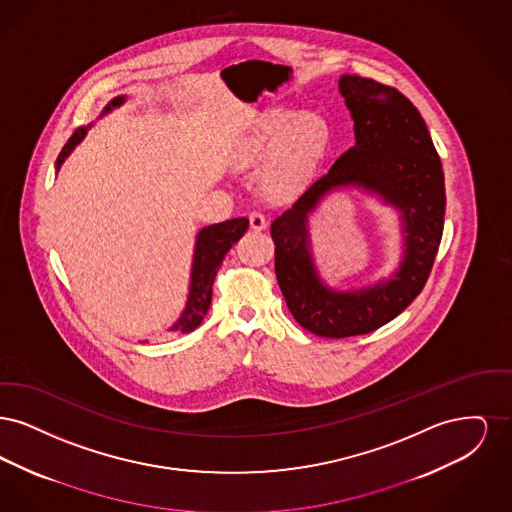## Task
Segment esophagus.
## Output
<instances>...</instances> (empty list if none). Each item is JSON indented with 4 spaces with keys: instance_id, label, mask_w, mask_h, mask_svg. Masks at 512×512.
<instances>
[{
    "instance_id": "34e87169",
    "label": "esophagus",
    "mask_w": 512,
    "mask_h": 512,
    "mask_svg": "<svg viewBox=\"0 0 512 512\" xmlns=\"http://www.w3.org/2000/svg\"><path fill=\"white\" fill-rule=\"evenodd\" d=\"M249 226H251V230H255V232L265 230V228H267L265 215H261V213H251V215H249Z\"/></svg>"
}]
</instances>
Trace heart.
Wrapping results in <instances>:
<instances>
[{
    "label": "heart",
    "mask_w": 512,
    "mask_h": 512,
    "mask_svg": "<svg viewBox=\"0 0 512 512\" xmlns=\"http://www.w3.org/2000/svg\"><path fill=\"white\" fill-rule=\"evenodd\" d=\"M330 128L317 113L268 109L257 115L242 144L240 157L249 165H272L265 178L268 195L284 199L297 194L317 167Z\"/></svg>",
    "instance_id": "obj_1"
}]
</instances>
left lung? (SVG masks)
Returning a JSON list of instances; mask_svg holds the SVG:
<instances>
[{
    "label": "left lung",
    "instance_id": "1",
    "mask_svg": "<svg viewBox=\"0 0 512 512\" xmlns=\"http://www.w3.org/2000/svg\"><path fill=\"white\" fill-rule=\"evenodd\" d=\"M340 94L351 111L355 146L270 224L274 270L293 318L322 338L378 330L422 292L438 255L445 217V182L438 151L418 109L399 90L343 74ZM359 187L402 213L404 261L386 281L338 293L317 274L308 215L328 193Z\"/></svg>",
    "mask_w": 512,
    "mask_h": 512
}]
</instances>
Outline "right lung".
I'll list each match as a JSON object with an SVG mask.
<instances>
[{"label": "right lung", "instance_id": "add662e5", "mask_svg": "<svg viewBox=\"0 0 512 512\" xmlns=\"http://www.w3.org/2000/svg\"><path fill=\"white\" fill-rule=\"evenodd\" d=\"M122 103H124V96L111 99L101 115L109 113L115 107H121ZM90 126L92 124L80 126L69 138V142L63 146L59 157H57V171L61 169L63 161L73 153L74 147L84 140L86 130ZM247 226H249V220L242 217V219H230L219 222V224H211L197 232L188 301H186V307H184L180 318L169 328L171 334H188L203 322V317L207 315V311L211 307L213 282H215L220 263H222L224 255L230 251V247L238 244V240L244 236Z\"/></svg>", "mask_w": 512, "mask_h": 512}]
</instances>
